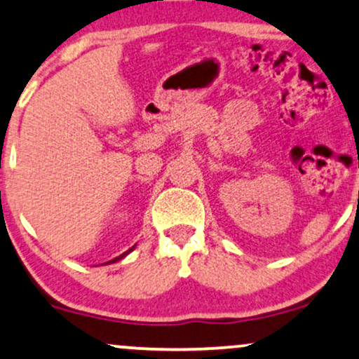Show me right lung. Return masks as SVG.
<instances>
[{"instance_id":"1","label":"right lung","mask_w":359,"mask_h":359,"mask_svg":"<svg viewBox=\"0 0 359 359\" xmlns=\"http://www.w3.org/2000/svg\"><path fill=\"white\" fill-rule=\"evenodd\" d=\"M133 249H135V245H132V248H130V249H128V250H125V252H123V254H120V256H118V257H115V259H111V261H109V262H105V264H111V262H116V261H120V259H123L125 256H127V254H130Z\"/></svg>"}]
</instances>
